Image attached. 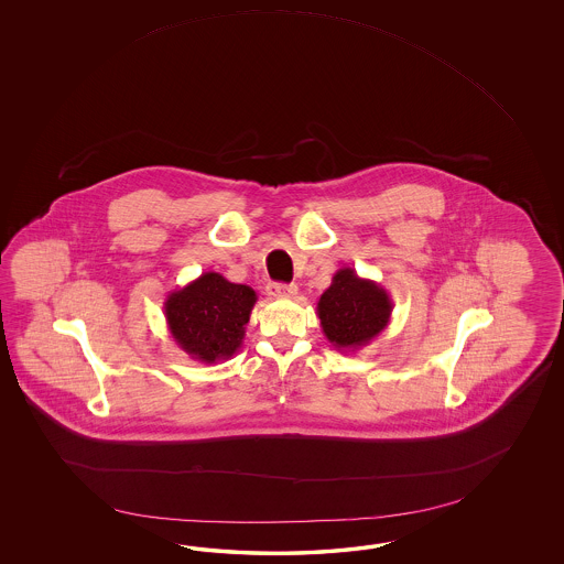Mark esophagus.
<instances>
[{"label":"esophagus","mask_w":564,"mask_h":564,"mask_svg":"<svg viewBox=\"0 0 564 564\" xmlns=\"http://www.w3.org/2000/svg\"><path fill=\"white\" fill-rule=\"evenodd\" d=\"M265 292H268V296H274V299H290V296H296L299 294V286L296 284H268L265 288Z\"/></svg>","instance_id":"34e87169"}]
</instances>
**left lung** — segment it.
Masks as SVG:
<instances>
[{
	"label": "left lung",
	"mask_w": 564,
	"mask_h": 564,
	"mask_svg": "<svg viewBox=\"0 0 564 564\" xmlns=\"http://www.w3.org/2000/svg\"><path fill=\"white\" fill-rule=\"evenodd\" d=\"M393 302L381 284L340 268L316 304L328 343L338 352H355L381 335L391 321Z\"/></svg>",
	"instance_id": "obj_1"
}]
</instances>
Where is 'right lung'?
I'll return each instance as SVG.
<instances>
[{
    "mask_svg": "<svg viewBox=\"0 0 564 564\" xmlns=\"http://www.w3.org/2000/svg\"><path fill=\"white\" fill-rule=\"evenodd\" d=\"M256 300L253 288L204 272L187 286L169 292L163 311L177 347L193 360L214 365L240 350Z\"/></svg>",
    "mask_w": 564,
    "mask_h": 564,
    "instance_id": "1",
    "label": "right lung"
}]
</instances>
